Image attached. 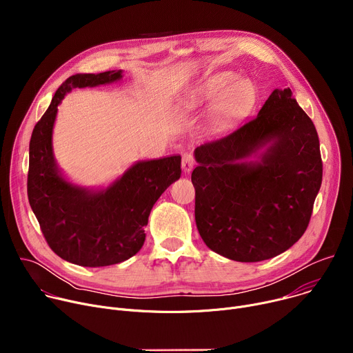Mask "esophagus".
I'll use <instances>...</instances> for the list:
<instances>
[{
	"label": "esophagus",
	"mask_w": 353,
	"mask_h": 353,
	"mask_svg": "<svg viewBox=\"0 0 353 353\" xmlns=\"http://www.w3.org/2000/svg\"><path fill=\"white\" fill-rule=\"evenodd\" d=\"M194 166H195V159H194L192 154H190V152L183 154V157H181V168H183V170L188 173V172L192 170Z\"/></svg>",
	"instance_id": "obj_1"
}]
</instances>
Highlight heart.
I'll return each instance as SVG.
<instances>
[{"instance_id": "1", "label": "heart", "mask_w": 353, "mask_h": 353, "mask_svg": "<svg viewBox=\"0 0 353 353\" xmlns=\"http://www.w3.org/2000/svg\"><path fill=\"white\" fill-rule=\"evenodd\" d=\"M232 79H233V75H230V74H225V75L219 77L216 81H214L208 86V89L205 90V96L207 97L216 96ZM253 97H254L253 85H251L245 79H239L228 89V92L223 97V102L221 105V109L226 114L237 113L241 109H244L251 102V99Z\"/></svg>"}]
</instances>
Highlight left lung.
<instances>
[{"instance_id":"obj_1","label":"left lung","mask_w":353,"mask_h":353,"mask_svg":"<svg viewBox=\"0 0 353 353\" xmlns=\"http://www.w3.org/2000/svg\"><path fill=\"white\" fill-rule=\"evenodd\" d=\"M268 141L261 163H241ZM195 223L215 253L272 259L306 232L323 180L320 141L292 90L275 89L259 116L195 149Z\"/></svg>"}]
</instances>
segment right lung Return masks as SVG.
<instances>
[{"instance_id": "1", "label": "right lung", "mask_w": 353, "mask_h": 353, "mask_svg": "<svg viewBox=\"0 0 353 353\" xmlns=\"http://www.w3.org/2000/svg\"><path fill=\"white\" fill-rule=\"evenodd\" d=\"M121 71L77 74L54 93L29 143L28 198L41 233L54 253L81 267H108L128 260L145 241L143 226L162 192L181 174V158L138 162L105 191L89 192L57 172L52 132L57 106L74 88L103 85Z\"/></svg>"}]
</instances>
